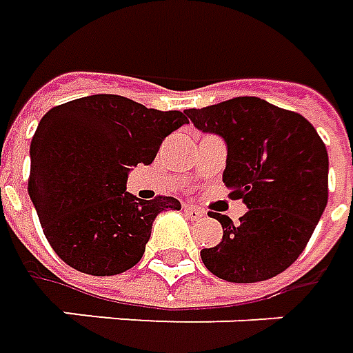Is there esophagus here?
<instances>
[{"label":"esophagus","instance_id":"34e87169","mask_svg":"<svg viewBox=\"0 0 353 353\" xmlns=\"http://www.w3.org/2000/svg\"><path fill=\"white\" fill-rule=\"evenodd\" d=\"M185 214L189 220H199V218L205 216V212L201 208L193 207V205H185Z\"/></svg>","mask_w":353,"mask_h":353}]
</instances>
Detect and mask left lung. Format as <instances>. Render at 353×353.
<instances>
[{"label":"left lung","mask_w":353,"mask_h":353,"mask_svg":"<svg viewBox=\"0 0 353 353\" xmlns=\"http://www.w3.org/2000/svg\"><path fill=\"white\" fill-rule=\"evenodd\" d=\"M203 133L228 148L224 185L249 208L239 224L214 212L224 236L201 259L228 282H261L284 272L307 245L328 201L327 146L303 116L239 96L185 110Z\"/></svg>","instance_id":"obj_1"}]
</instances>
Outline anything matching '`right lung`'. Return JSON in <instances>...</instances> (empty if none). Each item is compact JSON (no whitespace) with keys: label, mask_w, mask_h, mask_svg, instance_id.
Instances as JSON below:
<instances>
[{"label":"right lung","mask_w":353,"mask_h":353,"mask_svg":"<svg viewBox=\"0 0 353 353\" xmlns=\"http://www.w3.org/2000/svg\"><path fill=\"white\" fill-rule=\"evenodd\" d=\"M187 123L116 94H92L52 108L30 143L28 195L46 239L61 261L92 276L135 267L174 196L143 201L127 193L137 164H152L162 141Z\"/></svg>","instance_id":"right-lung-1"}]
</instances>
